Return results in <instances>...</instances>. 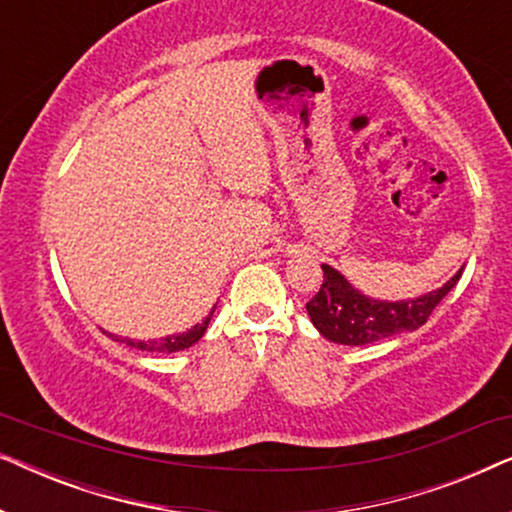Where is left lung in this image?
Instances as JSON below:
<instances>
[{
	"instance_id": "1",
	"label": "left lung",
	"mask_w": 512,
	"mask_h": 512,
	"mask_svg": "<svg viewBox=\"0 0 512 512\" xmlns=\"http://www.w3.org/2000/svg\"><path fill=\"white\" fill-rule=\"evenodd\" d=\"M321 270H324V284L317 296L307 303V314L326 340L354 347L370 345V342L391 338L403 331H417L426 324L440 300L454 289L464 272L461 268L450 282L424 296L389 303V300L363 296L331 265H321Z\"/></svg>"
}]
</instances>
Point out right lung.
Here are the masks:
<instances>
[{
  "instance_id": "add662e5",
  "label": "right lung",
  "mask_w": 512,
  "mask_h": 512,
  "mask_svg": "<svg viewBox=\"0 0 512 512\" xmlns=\"http://www.w3.org/2000/svg\"><path fill=\"white\" fill-rule=\"evenodd\" d=\"M216 310V307H214ZM214 310L207 314L205 319H202V324H195L193 328H188L186 333H179V335H167V338H160V340H149V342H144V340H130V338H118V335H114V333H107L111 340H116V342H125V345H130V347H135V349H142V352H158V354H172V352H181V349H188L191 345H195V342H198L202 335H205V331H207V326H209V319H212V314H214Z\"/></svg>"
}]
</instances>
